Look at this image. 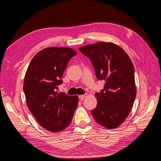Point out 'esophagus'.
Instances as JSON below:
<instances>
[{"label":"esophagus","instance_id":"obj_1","mask_svg":"<svg viewBox=\"0 0 161 161\" xmlns=\"http://www.w3.org/2000/svg\"><path fill=\"white\" fill-rule=\"evenodd\" d=\"M87 96V94L86 93H85V94H84V95H79V98L80 99V100H82L85 97H86Z\"/></svg>","mask_w":161,"mask_h":161}]
</instances>
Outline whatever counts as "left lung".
I'll use <instances>...</instances> for the list:
<instances>
[{"label":"left lung","mask_w":161,"mask_h":161,"mask_svg":"<svg viewBox=\"0 0 161 161\" xmlns=\"http://www.w3.org/2000/svg\"><path fill=\"white\" fill-rule=\"evenodd\" d=\"M90 58L97 79L105 81L104 89L96 92L95 120L108 129L118 128L130 114L136 95L134 68L130 57L119 46L98 42L79 47Z\"/></svg>","instance_id":"obj_1"}]
</instances>
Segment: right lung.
I'll return each instance as SVG.
<instances>
[{"instance_id": "1", "label": "right lung", "mask_w": 161, "mask_h": 161, "mask_svg": "<svg viewBox=\"0 0 161 161\" xmlns=\"http://www.w3.org/2000/svg\"><path fill=\"white\" fill-rule=\"evenodd\" d=\"M76 55L69 47L46 48L33 58L25 73L23 91L28 108L37 122L52 132L70 124L79 103L76 95L56 91L68 62Z\"/></svg>"}]
</instances>
